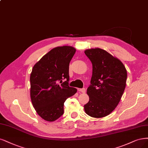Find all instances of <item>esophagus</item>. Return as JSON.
Wrapping results in <instances>:
<instances>
[{"instance_id":"esophagus-1","label":"esophagus","mask_w":148,"mask_h":148,"mask_svg":"<svg viewBox=\"0 0 148 148\" xmlns=\"http://www.w3.org/2000/svg\"><path fill=\"white\" fill-rule=\"evenodd\" d=\"M78 90L79 92H82V93H85V92H86V89H85V88L78 89Z\"/></svg>"}]
</instances>
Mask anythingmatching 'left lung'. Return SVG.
<instances>
[{
    "label": "left lung",
    "instance_id": "left-lung-1",
    "mask_svg": "<svg viewBox=\"0 0 148 148\" xmlns=\"http://www.w3.org/2000/svg\"><path fill=\"white\" fill-rule=\"evenodd\" d=\"M85 54L92 64V76L87 89L89 101L84 106L89 116L100 118L118 106L125 88L127 70L121 61L105 50L92 48Z\"/></svg>",
    "mask_w": 148,
    "mask_h": 148
}]
</instances>
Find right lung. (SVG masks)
<instances>
[{
    "instance_id": "1",
    "label": "right lung",
    "mask_w": 148,
    "mask_h": 148,
    "mask_svg": "<svg viewBox=\"0 0 148 148\" xmlns=\"http://www.w3.org/2000/svg\"><path fill=\"white\" fill-rule=\"evenodd\" d=\"M75 52L76 49L70 46L54 48L32 69L30 98L37 114L45 121L59 118L64 114L65 101L77 92L69 86V64Z\"/></svg>"
}]
</instances>
